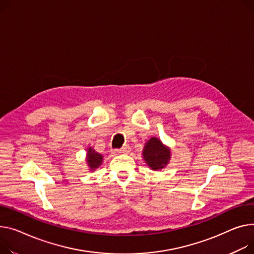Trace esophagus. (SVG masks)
Returning <instances> with one entry per match:
<instances>
[{
	"mask_svg": "<svg viewBox=\"0 0 254 254\" xmlns=\"http://www.w3.org/2000/svg\"><path fill=\"white\" fill-rule=\"evenodd\" d=\"M129 151H130V147L128 145H126L121 149H116L117 153H121V154H127V153H128Z\"/></svg>",
	"mask_w": 254,
	"mask_h": 254,
	"instance_id": "34e87169",
	"label": "esophagus"
}]
</instances>
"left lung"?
I'll return each instance as SVG.
<instances>
[{"label": "left lung", "mask_w": 254, "mask_h": 254, "mask_svg": "<svg viewBox=\"0 0 254 254\" xmlns=\"http://www.w3.org/2000/svg\"><path fill=\"white\" fill-rule=\"evenodd\" d=\"M143 157L152 170L157 171L167 164L171 158V152L162 145L160 140L157 138H151L146 143L143 151Z\"/></svg>", "instance_id": "left-lung-1"}]
</instances>
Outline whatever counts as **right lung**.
Returning a JSON list of instances; mask_svg holds the SVG:
<instances>
[{
    "instance_id": "1",
    "label": "right lung",
    "mask_w": 254,
    "mask_h": 254,
    "mask_svg": "<svg viewBox=\"0 0 254 254\" xmlns=\"http://www.w3.org/2000/svg\"><path fill=\"white\" fill-rule=\"evenodd\" d=\"M103 160V156L100 155L99 153L92 148H89L88 151V155H87V161L89 163V166L91 168V171H94L95 168H98L99 165H101Z\"/></svg>"
}]
</instances>
